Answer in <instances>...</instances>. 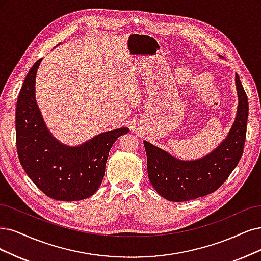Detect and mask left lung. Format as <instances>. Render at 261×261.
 I'll return each instance as SVG.
<instances>
[{"label": "left lung", "instance_id": "obj_1", "mask_svg": "<svg viewBox=\"0 0 261 261\" xmlns=\"http://www.w3.org/2000/svg\"><path fill=\"white\" fill-rule=\"evenodd\" d=\"M236 86L239 99L236 120L227 138L206 156L181 160L144 141L148 178L161 197L184 202L210 195L224 184L238 166L246 138L248 102L238 74Z\"/></svg>", "mask_w": 261, "mask_h": 261}]
</instances>
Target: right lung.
<instances>
[{"label": "right lung", "instance_id": "obj_1", "mask_svg": "<svg viewBox=\"0 0 261 261\" xmlns=\"http://www.w3.org/2000/svg\"><path fill=\"white\" fill-rule=\"evenodd\" d=\"M42 59L29 71L17 100L16 144L28 176L44 194L59 201H80L98 190L109 152L128 128L106 131L81 144L67 146L48 130L35 98V77Z\"/></svg>", "mask_w": 261, "mask_h": 261}]
</instances>
